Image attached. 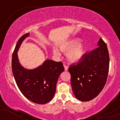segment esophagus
<instances>
[{
  "mask_svg": "<svg viewBox=\"0 0 120 120\" xmlns=\"http://www.w3.org/2000/svg\"><path fill=\"white\" fill-rule=\"evenodd\" d=\"M64 67L65 69V71H67V70L68 69V67L67 65H64Z\"/></svg>",
  "mask_w": 120,
  "mask_h": 120,
  "instance_id": "esophagus-1",
  "label": "esophagus"
}]
</instances>
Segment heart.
<instances>
[{"mask_svg":"<svg viewBox=\"0 0 120 120\" xmlns=\"http://www.w3.org/2000/svg\"><path fill=\"white\" fill-rule=\"evenodd\" d=\"M79 39H75L69 41L62 43L60 49L63 52H68L67 57L71 63H75L81 59L85 53V47L82 44L79 43ZM53 53L56 56L60 55V52L57 47L53 49Z\"/></svg>","mask_w":120,"mask_h":120,"instance_id":"b5f03b06","label":"heart"}]
</instances>
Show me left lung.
Instances as JSON below:
<instances>
[{
  "label": "left lung",
  "mask_w": 120,
  "mask_h": 120,
  "mask_svg": "<svg viewBox=\"0 0 120 120\" xmlns=\"http://www.w3.org/2000/svg\"><path fill=\"white\" fill-rule=\"evenodd\" d=\"M98 47L84 53L69 67L74 95L82 101L93 99L99 94L107 82L109 56L107 45L100 38Z\"/></svg>",
  "instance_id": "obj_1"
}]
</instances>
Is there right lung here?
Masks as SVG:
<instances>
[{"instance_id": "obj_1", "label": "right lung", "mask_w": 120, "mask_h": 120, "mask_svg": "<svg viewBox=\"0 0 120 120\" xmlns=\"http://www.w3.org/2000/svg\"><path fill=\"white\" fill-rule=\"evenodd\" d=\"M29 33L23 35L15 47L12 55V70L19 90L32 102L46 104L52 100L56 91V83L60 74L64 71L61 61L47 60L36 69L27 70L19 63L17 52L21 44Z\"/></svg>"}]
</instances>
